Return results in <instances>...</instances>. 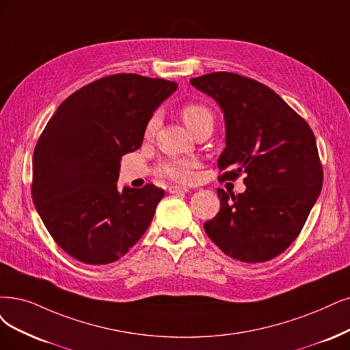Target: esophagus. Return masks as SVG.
Wrapping results in <instances>:
<instances>
[{
  "mask_svg": "<svg viewBox=\"0 0 350 350\" xmlns=\"http://www.w3.org/2000/svg\"><path fill=\"white\" fill-rule=\"evenodd\" d=\"M168 190H170V193H173V195H183V193L189 191V189L182 187V186H170L168 187Z\"/></svg>",
  "mask_w": 350,
  "mask_h": 350,
  "instance_id": "obj_1",
  "label": "esophagus"
}]
</instances>
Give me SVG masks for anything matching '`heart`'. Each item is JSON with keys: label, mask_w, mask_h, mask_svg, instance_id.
<instances>
[{"label": "heart", "mask_w": 350, "mask_h": 350, "mask_svg": "<svg viewBox=\"0 0 350 350\" xmlns=\"http://www.w3.org/2000/svg\"><path fill=\"white\" fill-rule=\"evenodd\" d=\"M182 118L186 124V126L190 129L191 133H195L198 128L206 124H213V115L208 107L202 105V103L191 102L187 103L182 108ZM161 124V115L159 112H155L151 118L148 120L146 125V137H152L157 131L159 126ZM195 161L191 160H172L163 164L161 172L164 176L170 177L174 182L178 183H189L195 177Z\"/></svg>", "instance_id": "heart-1"}]
</instances>
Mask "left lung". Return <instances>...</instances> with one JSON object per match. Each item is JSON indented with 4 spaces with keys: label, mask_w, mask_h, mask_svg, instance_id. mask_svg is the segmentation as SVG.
<instances>
[{
    "label": "left lung",
    "mask_w": 350,
    "mask_h": 350,
    "mask_svg": "<svg viewBox=\"0 0 350 350\" xmlns=\"http://www.w3.org/2000/svg\"><path fill=\"white\" fill-rule=\"evenodd\" d=\"M190 83L224 112L221 178L241 173L247 190L217 189L221 211L203 226L226 255L264 262L299 237L323 185L312 128L273 89L229 72L193 77Z\"/></svg>",
    "instance_id": "1"
}]
</instances>
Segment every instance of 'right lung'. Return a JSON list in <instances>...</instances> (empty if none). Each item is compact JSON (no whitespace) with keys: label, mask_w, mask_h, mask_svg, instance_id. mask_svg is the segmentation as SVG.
<instances>
[{"label":"right lung","mask_w":350,"mask_h":350,"mask_svg":"<svg viewBox=\"0 0 350 350\" xmlns=\"http://www.w3.org/2000/svg\"><path fill=\"white\" fill-rule=\"evenodd\" d=\"M177 83L134 73L102 77L64 99L33 154V202L49 234L77 261L120 260L148 229L164 190H118L121 157L138 150Z\"/></svg>","instance_id":"obj_1"}]
</instances>
